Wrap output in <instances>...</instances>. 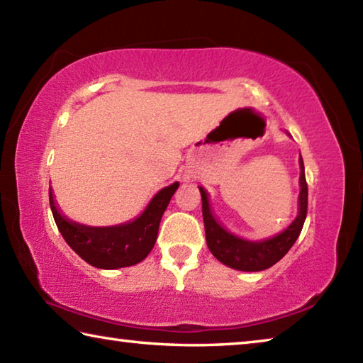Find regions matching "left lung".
<instances>
[{
	"label": "left lung",
	"instance_id": "1",
	"mask_svg": "<svg viewBox=\"0 0 363 363\" xmlns=\"http://www.w3.org/2000/svg\"><path fill=\"white\" fill-rule=\"evenodd\" d=\"M299 210L298 216L294 218L293 223L286 227L284 232L272 238H266L261 242H250L240 238L233 233L227 232L216 219H214L208 194L203 187L200 189L201 194V210H203V223L206 232V243L208 248L225 266L237 270H245V272H257L272 267L275 262H279L284 257L288 250H290L296 238L303 230L306 214H307V182L304 174V162L303 157H299Z\"/></svg>",
	"mask_w": 363,
	"mask_h": 363
}]
</instances>
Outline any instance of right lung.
Instances as JSON below:
<instances>
[{
  "label": "right lung",
  "mask_w": 363,
  "mask_h": 363,
  "mask_svg": "<svg viewBox=\"0 0 363 363\" xmlns=\"http://www.w3.org/2000/svg\"><path fill=\"white\" fill-rule=\"evenodd\" d=\"M177 187L179 182L162 189L140 216L118 225L91 227L73 223L60 214L52 194H49V205L64 240L82 259L99 269H120L134 266L150 253L160 220Z\"/></svg>",
  "instance_id": "add662e5"
}]
</instances>
